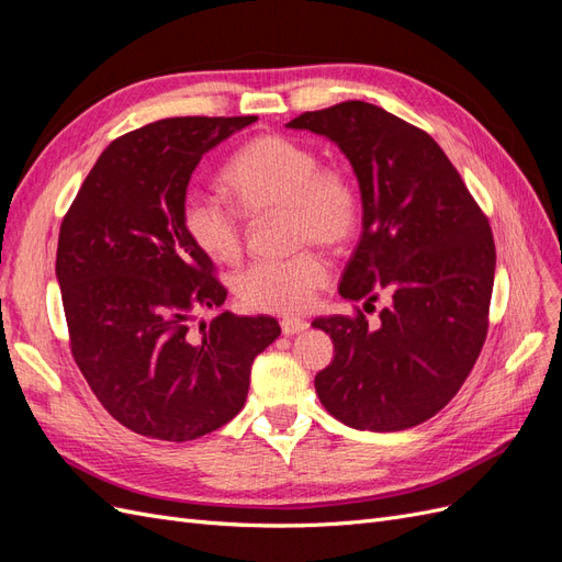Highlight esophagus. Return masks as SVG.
<instances>
[{
	"label": "esophagus",
	"mask_w": 562,
	"mask_h": 562,
	"mask_svg": "<svg viewBox=\"0 0 562 562\" xmlns=\"http://www.w3.org/2000/svg\"><path fill=\"white\" fill-rule=\"evenodd\" d=\"M310 328V323L307 321H302V318H283L281 321V330H283V335H288V337H293V335H297V333H304Z\"/></svg>",
	"instance_id": "esophagus-1"
}]
</instances>
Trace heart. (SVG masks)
Masks as SVG:
<instances>
[{"label": "heart", "mask_w": 562, "mask_h": 562, "mask_svg": "<svg viewBox=\"0 0 562 562\" xmlns=\"http://www.w3.org/2000/svg\"><path fill=\"white\" fill-rule=\"evenodd\" d=\"M223 184L246 215L283 211L293 246L347 244L361 220V194L349 173L321 166L316 151L285 135H258L227 161ZM182 232L206 258L229 265L241 255V223L217 199L190 190L180 206ZM330 279L326 260L302 250L283 260L255 262L234 279L246 310L300 314Z\"/></svg>", "instance_id": "1"}]
</instances>
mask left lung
<instances>
[{
	"mask_svg": "<svg viewBox=\"0 0 562 562\" xmlns=\"http://www.w3.org/2000/svg\"><path fill=\"white\" fill-rule=\"evenodd\" d=\"M288 128L335 143L359 180L363 232L339 295L380 318L318 316L335 345L314 386L351 429L403 431L427 422L469 378L487 335L495 241L479 203L429 133L347 100L304 112ZM375 310V307H372Z\"/></svg>",
	"mask_w": 562,
	"mask_h": 562,
	"instance_id": "obj_1",
	"label": "left lung"
}]
</instances>
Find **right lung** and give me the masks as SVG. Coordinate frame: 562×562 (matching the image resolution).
<instances>
[{
	"mask_svg": "<svg viewBox=\"0 0 562 562\" xmlns=\"http://www.w3.org/2000/svg\"><path fill=\"white\" fill-rule=\"evenodd\" d=\"M258 116H176L112 140L67 211L56 279L72 356L126 429L194 440L239 415L255 356L281 335L271 316L217 314L225 285L182 232L201 157Z\"/></svg>",
	"mask_w": 562,
	"mask_h": 562,
	"instance_id": "add662e5",
	"label": "right lung"
}]
</instances>
